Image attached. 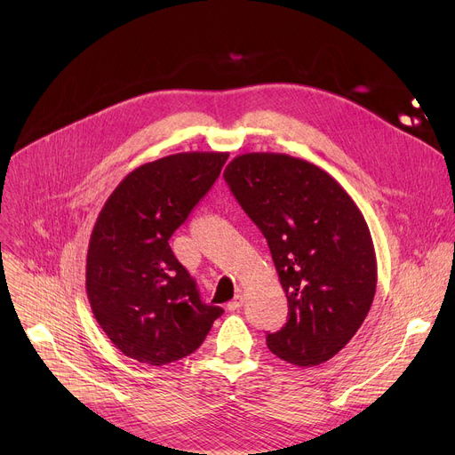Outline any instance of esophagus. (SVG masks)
Returning <instances> with one entry per match:
<instances>
[{
  "label": "esophagus",
  "instance_id": "1",
  "mask_svg": "<svg viewBox=\"0 0 455 455\" xmlns=\"http://www.w3.org/2000/svg\"><path fill=\"white\" fill-rule=\"evenodd\" d=\"M243 302H244V297L243 295H237L232 302H228V311H235V309H239L241 306H243Z\"/></svg>",
  "mask_w": 455,
  "mask_h": 455
}]
</instances>
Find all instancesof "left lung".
Here are the masks:
<instances>
[{
    "mask_svg": "<svg viewBox=\"0 0 455 455\" xmlns=\"http://www.w3.org/2000/svg\"><path fill=\"white\" fill-rule=\"evenodd\" d=\"M223 176L267 237L288 299V322L267 335L268 349L300 367L328 362L360 330L376 291L362 212L326 171L288 155H241Z\"/></svg>",
    "mask_w": 455,
    "mask_h": 455,
    "instance_id": "left-lung-1",
    "label": "left lung"
}]
</instances>
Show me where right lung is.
<instances>
[{
    "instance_id": "add662e5",
    "label": "right lung",
    "mask_w": 455,
    "mask_h": 455,
    "mask_svg": "<svg viewBox=\"0 0 455 455\" xmlns=\"http://www.w3.org/2000/svg\"><path fill=\"white\" fill-rule=\"evenodd\" d=\"M228 153H178L144 164L113 190L93 227L86 291L125 356L164 365L196 351L220 306L202 302L169 239L211 190Z\"/></svg>"
}]
</instances>
